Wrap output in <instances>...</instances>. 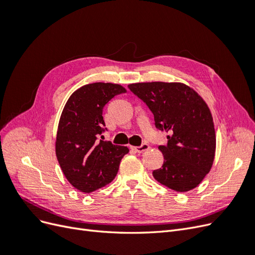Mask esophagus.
<instances>
[{
    "label": "esophagus",
    "instance_id": "obj_1",
    "mask_svg": "<svg viewBox=\"0 0 255 255\" xmlns=\"http://www.w3.org/2000/svg\"><path fill=\"white\" fill-rule=\"evenodd\" d=\"M149 148H150V145L148 143H143L140 146H132V149L137 153H142L146 150H149Z\"/></svg>",
    "mask_w": 255,
    "mask_h": 255
}]
</instances>
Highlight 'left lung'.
I'll return each mask as SVG.
<instances>
[{"instance_id": "left-lung-1", "label": "left lung", "mask_w": 255, "mask_h": 255, "mask_svg": "<svg viewBox=\"0 0 255 255\" xmlns=\"http://www.w3.org/2000/svg\"><path fill=\"white\" fill-rule=\"evenodd\" d=\"M128 88L149 106L156 128L171 134L166 145L158 146L164 164L153 171L154 179L175 191L196 188L210 172L216 151L213 116L206 102L179 82L134 83Z\"/></svg>"}]
</instances>
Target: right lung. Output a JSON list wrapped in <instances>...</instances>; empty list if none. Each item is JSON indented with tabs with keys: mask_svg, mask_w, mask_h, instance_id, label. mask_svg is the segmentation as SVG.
<instances>
[{
	"mask_svg": "<svg viewBox=\"0 0 255 255\" xmlns=\"http://www.w3.org/2000/svg\"><path fill=\"white\" fill-rule=\"evenodd\" d=\"M127 92L119 84L92 83L68 99L58 122L55 153L66 179L85 194L109 185L118 172L128 146L98 140L105 122L103 109L115 96Z\"/></svg>",
	"mask_w": 255,
	"mask_h": 255,
	"instance_id": "add662e5",
	"label": "right lung"
}]
</instances>
